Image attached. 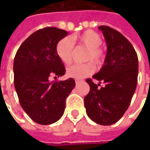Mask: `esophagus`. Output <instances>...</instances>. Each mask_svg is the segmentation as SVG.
Returning a JSON list of instances; mask_svg holds the SVG:
<instances>
[{"label":"esophagus","instance_id":"esophagus-1","mask_svg":"<svg viewBox=\"0 0 150 150\" xmlns=\"http://www.w3.org/2000/svg\"><path fill=\"white\" fill-rule=\"evenodd\" d=\"M80 82H81V80H80V79H76V80H75V83H76V84H78Z\"/></svg>","mask_w":150,"mask_h":150}]
</instances>
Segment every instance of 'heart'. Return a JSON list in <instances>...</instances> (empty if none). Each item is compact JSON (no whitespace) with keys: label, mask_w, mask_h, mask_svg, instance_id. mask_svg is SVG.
I'll return each instance as SVG.
<instances>
[{"label":"heart","mask_w":150,"mask_h":150,"mask_svg":"<svg viewBox=\"0 0 150 150\" xmlns=\"http://www.w3.org/2000/svg\"><path fill=\"white\" fill-rule=\"evenodd\" d=\"M83 47L88 49L85 61H93L96 64L99 65L103 60V52L99 47L102 44V38L98 33L93 31H86L83 33L70 38H64L58 42L56 51L60 60L65 63L69 64L72 61L75 52V46ZM95 65L93 62H88L81 65H72L67 67L66 71L68 78L81 79L86 78L95 71Z\"/></svg>","instance_id":"heart-1"}]
</instances>
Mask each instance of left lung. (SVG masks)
I'll return each mask as SVG.
<instances>
[{
	"label": "left lung",
	"instance_id": "1",
	"mask_svg": "<svg viewBox=\"0 0 150 150\" xmlns=\"http://www.w3.org/2000/svg\"><path fill=\"white\" fill-rule=\"evenodd\" d=\"M107 43L104 64L93 78L104 87L99 88L91 78L89 93L84 98L86 112L96 124L111 125L123 117L135 92L139 61L135 50L121 33L108 26H98Z\"/></svg>",
	"mask_w": 150,
	"mask_h": 150
}]
</instances>
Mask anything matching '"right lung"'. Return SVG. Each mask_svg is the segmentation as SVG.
<instances>
[{"label":"right lung","instance_id":"1","mask_svg":"<svg viewBox=\"0 0 150 150\" xmlns=\"http://www.w3.org/2000/svg\"><path fill=\"white\" fill-rule=\"evenodd\" d=\"M67 33L57 27L40 29L23 42L15 56L14 85L21 106L39 124H52L60 119L66 98L75 87L73 78L49 81L51 76L65 74L56 47Z\"/></svg>","mask_w":150,"mask_h":150}]
</instances>
